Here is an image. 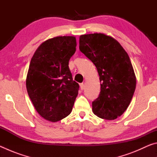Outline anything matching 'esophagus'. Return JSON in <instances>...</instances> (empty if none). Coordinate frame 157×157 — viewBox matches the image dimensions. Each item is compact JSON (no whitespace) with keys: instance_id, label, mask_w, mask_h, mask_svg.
Returning <instances> with one entry per match:
<instances>
[{"instance_id":"1","label":"esophagus","mask_w":157,"mask_h":157,"mask_svg":"<svg viewBox=\"0 0 157 157\" xmlns=\"http://www.w3.org/2000/svg\"><path fill=\"white\" fill-rule=\"evenodd\" d=\"M79 86H80V89H81V90H83L84 88V85L83 83L79 84Z\"/></svg>"}]
</instances>
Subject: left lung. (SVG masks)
<instances>
[{
	"mask_svg": "<svg viewBox=\"0 0 157 157\" xmlns=\"http://www.w3.org/2000/svg\"><path fill=\"white\" fill-rule=\"evenodd\" d=\"M79 50L96 67L100 93L92 102L95 115L114 120L128 107L136 89V79L129 55L112 37L102 33L79 36Z\"/></svg>",
	"mask_w": 157,
	"mask_h": 157,
	"instance_id": "left-lung-1",
	"label": "left lung"
}]
</instances>
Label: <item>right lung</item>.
I'll return each mask as SVG.
<instances>
[{
	"instance_id": "obj_1",
	"label": "right lung",
	"mask_w": 157,
	"mask_h": 157,
	"mask_svg": "<svg viewBox=\"0 0 157 157\" xmlns=\"http://www.w3.org/2000/svg\"><path fill=\"white\" fill-rule=\"evenodd\" d=\"M76 39L57 36L40 45L32 57L26 79L29 97L39 115L57 122L71 113L79 84L68 67L75 52Z\"/></svg>"
}]
</instances>
